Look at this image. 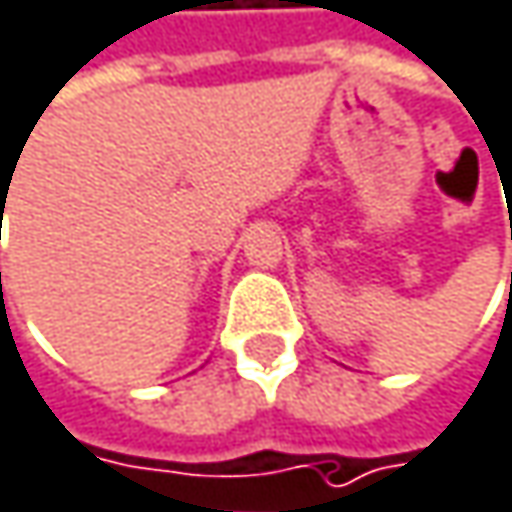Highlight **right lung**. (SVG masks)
Returning <instances> with one entry per match:
<instances>
[{
  "mask_svg": "<svg viewBox=\"0 0 512 512\" xmlns=\"http://www.w3.org/2000/svg\"><path fill=\"white\" fill-rule=\"evenodd\" d=\"M2 199H5V193H2Z\"/></svg>",
  "mask_w": 512,
  "mask_h": 512,
  "instance_id": "obj_1",
  "label": "right lung"
}]
</instances>
